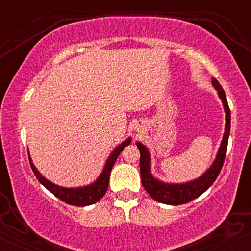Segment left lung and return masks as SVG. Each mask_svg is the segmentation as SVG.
<instances>
[{"mask_svg":"<svg viewBox=\"0 0 251 251\" xmlns=\"http://www.w3.org/2000/svg\"><path fill=\"white\" fill-rule=\"evenodd\" d=\"M211 83L217 91L218 97L223 103L224 112H226V127H224L223 138H222L216 158L203 175H201L196 179L184 181V183H166V181L158 179L151 172V154H150L149 149L144 144L137 142V146L140 151V174H142L143 186L145 188L146 192L159 203L169 204V205H180V204L191 201L198 196L204 194L214 184L217 176L220 175L226 153L231 119H230V109L223 88L216 79H212Z\"/></svg>","mask_w":251,"mask_h":251,"instance_id":"1","label":"left lung"}]
</instances>
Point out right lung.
Returning a JSON list of instances; mask_svg holds the SVG:
<instances>
[{"label": "right lung", "mask_w": 251, "mask_h": 251, "mask_svg": "<svg viewBox=\"0 0 251 251\" xmlns=\"http://www.w3.org/2000/svg\"><path fill=\"white\" fill-rule=\"evenodd\" d=\"M131 140L132 138L128 137L127 139H125L123 143H120L119 145H117L116 148H114L113 151L109 153L107 159H106V163L105 165H103L101 174L99 175V177H98L93 183L88 184V185L77 186V188H65V186H60L57 185V184H54L53 181L47 179V178L43 177V176L40 174V171L35 168L33 160H31L29 152H28V154H29L28 157H29L31 170H33V172L35 174L36 178L39 179L40 183H41L46 189L50 190L51 194L56 196L59 200L65 201V203L75 206H86L97 203V201H100V198H102L103 195L106 194V191H107L108 189L109 175H111L112 168H113L114 163H116L118 155H119L120 152L125 149V146L131 144Z\"/></svg>", "instance_id": "add662e5"}]
</instances>
